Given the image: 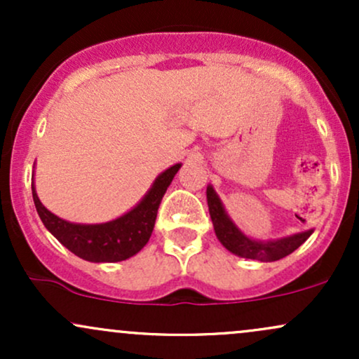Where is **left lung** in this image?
<instances>
[{
  "label": "left lung",
  "instance_id": "1",
  "mask_svg": "<svg viewBox=\"0 0 359 359\" xmlns=\"http://www.w3.org/2000/svg\"><path fill=\"white\" fill-rule=\"evenodd\" d=\"M208 205L217 240L222 243L226 250L243 258L259 259V262H275V259L285 258L292 251L297 250L302 243H306L312 234V231H306L277 241H255L246 238L233 224L212 187H208Z\"/></svg>",
  "mask_w": 359,
  "mask_h": 359
}]
</instances>
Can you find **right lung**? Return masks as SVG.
Returning a JSON list of instances; mask_svg holds the SVG:
<instances>
[{
	"instance_id": "right-lung-1",
	"label": "right lung",
	"mask_w": 359,
	"mask_h": 359,
	"mask_svg": "<svg viewBox=\"0 0 359 359\" xmlns=\"http://www.w3.org/2000/svg\"><path fill=\"white\" fill-rule=\"evenodd\" d=\"M180 163L156 177L155 184L137 208L104 224H74L43 208L32 185L34 203L45 228L67 250L94 263H114L137 255L150 240L162 197L179 172Z\"/></svg>"
}]
</instances>
